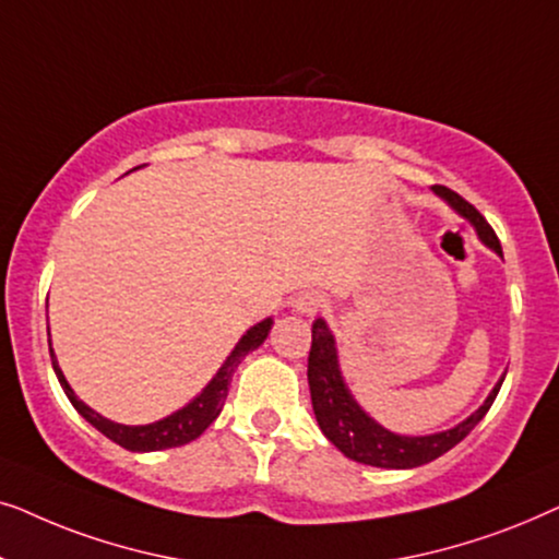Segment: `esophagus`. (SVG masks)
Listing matches in <instances>:
<instances>
[{
  "label": "esophagus",
  "mask_w": 559,
  "mask_h": 559,
  "mask_svg": "<svg viewBox=\"0 0 559 559\" xmlns=\"http://www.w3.org/2000/svg\"><path fill=\"white\" fill-rule=\"evenodd\" d=\"M320 308H323V295L312 293V289H308V293H300L293 300V310L302 312V316H316Z\"/></svg>",
  "instance_id": "1"
}]
</instances>
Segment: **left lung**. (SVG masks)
<instances>
[{
  "label": "left lung",
  "mask_w": 559,
  "mask_h": 559,
  "mask_svg": "<svg viewBox=\"0 0 559 559\" xmlns=\"http://www.w3.org/2000/svg\"><path fill=\"white\" fill-rule=\"evenodd\" d=\"M432 193L442 198L457 216H463L468 224L476 228L478 239L486 243L488 249H493L501 257V243L496 239L493 228L488 226V221L473 209L468 201H463L461 195L445 186H432ZM507 377V373H503ZM503 377L496 381V386L488 392L484 404L457 423L455 427L432 435H396L386 427H381L377 419L366 415L361 404L354 400L350 389L343 379L341 361H338V348H335V338L331 328L323 318H318L312 323V346L308 356V384H310V400L312 412L320 430L343 455L350 461L373 465V468H417L448 453L450 448H455L480 419L486 417V412L491 409V404L499 394L503 384Z\"/></svg>",
  "instance_id": "obj_1"
}]
</instances>
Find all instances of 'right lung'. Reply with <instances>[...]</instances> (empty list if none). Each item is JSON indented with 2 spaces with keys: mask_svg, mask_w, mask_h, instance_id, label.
<instances>
[{
  "mask_svg": "<svg viewBox=\"0 0 559 559\" xmlns=\"http://www.w3.org/2000/svg\"><path fill=\"white\" fill-rule=\"evenodd\" d=\"M272 323H274L272 318H264L262 323L251 325L249 331L241 335L239 343H236L231 354L226 356V361L221 364L216 377H213L209 384L203 386L201 394L193 396L186 407H180L178 412H173V415H167L150 425H119V423H111V419L102 417L96 409H91L86 402H81L79 396H75L71 384H68L63 377V371H60L56 350L50 348L52 371H56L60 386H63V392L68 400H71L73 407L79 409V415L86 419V423L94 425L98 432L117 442V445L132 450V453H152V450L180 448V445H188L190 440L201 438V435L205 432V427H209L213 419L221 415L236 366L241 364V358L247 356L249 350L262 346V343L266 341V335H270V331H272ZM48 343H50V338H48Z\"/></svg>",
  "mask_w": 559,
  "mask_h": 559,
  "instance_id": "1",
  "label": "right lung"
}]
</instances>
